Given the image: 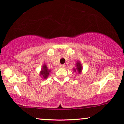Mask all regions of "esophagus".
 I'll use <instances>...</instances> for the list:
<instances>
[{
  "mask_svg": "<svg viewBox=\"0 0 124 124\" xmlns=\"http://www.w3.org/2000/svg\"><path fill=\"white\" fill-rule=\"evenodd\" d=\"M65 67V65L64 64H62V65H60V68H64Z\"/></svg>",
  "mask_w": 124,
  "mask_h": 124,
  "instance_id": "esophagus-1",
  "label": "esophagus"
}]
</instances>
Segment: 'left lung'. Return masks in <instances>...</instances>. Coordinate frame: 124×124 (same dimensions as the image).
I'll return each instance as SVG.
<instances>
[{
  "instance_id": "obj_1",
  "label": "left lung",
  "mask_w": 124,
  "mask_h": 124,
  "mask_svg": "<svg viewBox=\"0 0 124 124\" xmlns=\"http://www.w3.org/2000/svg\"><path fill=\"white\" fill-rule=\"evenodd\" d=\"M82 66H81V64H80V62H77V68L76 69H74V71H77V72H78V73H80L81 72V71H82Z\"/></svg>"
}]
</instances>
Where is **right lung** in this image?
Wrapping results in <instances>:
<instances>
[{"mask_svg":"<svg viewBox=\"0 0 124 124\" xmlns=\"http://www.w3.org/2000/svg\"><path fill=\"white\" fill-rule=\"evenodd\" d=\"M50 71H51L49 70L47 68L46 65H43L41 72H40V75L43 77V78L46 79V78H47L48 75H49V72H50Z\"/></svg>","mask_w":124,"mask_h":124,"instance_id":"1","label":"right lung"}]
</instances>
